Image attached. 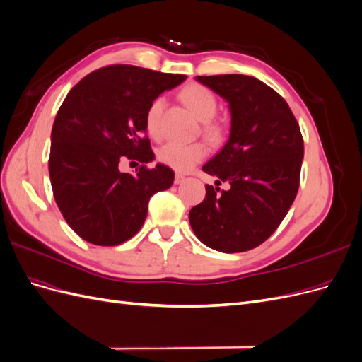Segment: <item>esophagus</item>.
<instances>
[{
	"mask_svg": "<svg viewBox=\"0 0 362 362\" xmlns=\"http://www.w3.org/2000/svg\"><path fill=\"white\" fill-rule=\"evenodd\" d=\"M184 181H185V177H182V175H180V173L175 175V184H181Z\"/></svg>",
	"mask_w": 362,
	"mask_h": 362,
	"instance_id": "esophagus-1",
	"label": "esophagus"
}]
</instances>
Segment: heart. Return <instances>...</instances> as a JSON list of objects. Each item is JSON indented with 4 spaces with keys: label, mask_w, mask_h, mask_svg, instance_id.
Masks as SVG:
<instances>
[{
    "label": "heart",
    "mask_w": 362,
    "mask_h": 362,
    "mask_svg": "<svg viewBox=\"0 0 362 362\" xmlns=\"http://www.w3.org/2000/svg\"><path fill=\"white\" fill-rule=\"evenodd\" d=\"M181 98L187 104L192 112L204 120L202 133L211 144H218L225 137L223 127L211 120L217 113V100L213 92L201 84H190L181 92ZM164 108V98L157 96L152 100L145 113L146 133L158 139L161 136V115ZM206 157V146L201 141L194 144H178V141H168L157 151V160L177 172H189L196 164Z\"/></svg>",
    "instance_id": "obj_1"
}]
</instances>
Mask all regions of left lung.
<instances>
[{
  "instance_id": "left-lung-1",
  "label": "left lung",
  "mask_w": 362,
  "mask_h": 362,
  "mask_svg": "<svg viewBox=\"0 0 362 362\" xmlns=\"http://www.w3.org/2000/svg\"><path fill=\"white\" fill-rule=\"evenodd\" d=\"M229 103L231 133L202 168L229 190L205 185L189 221L204 245L225 254L250 250L276 231L298 194L303 139L284 98L249 75L196 76Z\"/></svg>"
}]
</instances>
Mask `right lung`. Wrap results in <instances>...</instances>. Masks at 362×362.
Returning <instances> with one entry per match:
<instances>
[{
  "instance_id": "1",
  "label": "right lung",
  "mask_w": 362,
  "mask_h": 362,
  "mask_svg": "<svg viewBox=\"0 0 362 362\" xmlns=\"http://www.w3.org/2000/svg\"><path fill=\"white\" fill-rule=\"evenodd\" d=\"M185 75L110 64L86 75L60 105L48 160L54 199L64 221L86 242L116 246L139 233L152 194L168 190L175 173L154 160L145 113L152 100ZM136 159L134 175L118 163Z\"/></svg>"
}]
</instances>
